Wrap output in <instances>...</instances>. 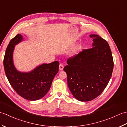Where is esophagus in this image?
I'll list each match as a JSON object with an SVG mask.
<instances>
[{
	"instance_id": "34e87169",
	"label": "esophagus",
	"mask_w": 127,
	"mask_h": 127,
	"mask_svg": "<svg viewBox=\"0 0 127 127\" xmlns=\"http://www.w3.org/2000/svg\"><path fill=\"white\" fill-rule=\"evenodd\" d=\"M64 68V65L62 64H60L59 65V69L60 70H63Z\"/></svg>"
}]
</instances>
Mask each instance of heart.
<instances>
[{"label": "heart", "mask_w": 127, "mask_h": 127, "mask_svg": "<svg viewBox=\"0 0 127 127\" xmlns=\"http://www.w3.org/2000/svg\"><path fill=\"white\" fill-rule=\"evenodd\" d=\"M75 53V51H73V52H72V53H73V54H74Z\"/></svg>", "instance_id": "heart-1"}]
</instances>
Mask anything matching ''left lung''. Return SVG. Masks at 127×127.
Instances as JSON below:
<instances>
[{
  "mask_svg": "<svg viewBox=\"0 0 127 127\" xmlns=\"http://www.w3.org/2000/svg\"><path fill=\"white\" fill-rule=\"evenodd\" d=\"M93 47L67 60L64 68L70 91L77 100L88 101L100 95L112 76L114 61L108 43L91 34Z\"/></svg>",
  "mask_w": 127,
  "mask_h": 127,
  "instance_id": "8db88e82",
  "label": "left lung"
}]
</instances>
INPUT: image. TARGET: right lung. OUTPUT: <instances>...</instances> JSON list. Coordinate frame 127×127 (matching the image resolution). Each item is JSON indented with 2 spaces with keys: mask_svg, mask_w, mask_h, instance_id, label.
<instances>
[{
  "mask_svg": "<svg viewBox=\"0 0 127 127\" xmlns=\"http://www.w3.org/2000/svg\"><path fill=\"white\" fill-rule=\"evenodd\" d=\"M23 40L21 34L11 40L4 58L5 72L10 84L23 98L34 101L44 97L49 91L52 81L59 70V62L42 64L29 72L18 71L13 63L15 46Z\"/></svg>",
  "mask_w": 127,
  "mask_h": 127,
  "instance_id": "add662e5",
  "label": "right lung"
}]
</instances>
